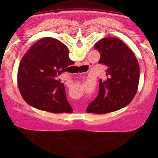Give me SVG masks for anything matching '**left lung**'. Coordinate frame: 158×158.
Masks as SVG:
<instances>
[{"label":"left lung","mask_w":158,"mask_h":158,"mask_svg":"<svg viewBox=\"0 0 158 158\" xmlns=\"http://www.w3.org/2000/svg\"><path fill=\"white\" fill-rule=\"evenodd\" d=\"M94 48L100 53L98 63L107 67L106 79L100 80L98 97L86 112L102 114L119 110L131 102L137 91L140 70L137 58L116 37L102 39Z\"/></svg>","instance_id":"obj_1"}]
</instances>
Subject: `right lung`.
Here are the masks:
<instances>
[{"label": "right lung", "instance_id": "1", "mask_svg": "<svg viewBox=\"0 0 158 158\" xmlns=\"http://www.w3.org/2000/svg\"><path fill=\"white\" fill-rule=\"evenodd\" d=\"M68 47L47 37L35 42L20 61L17 83L21 96L28 105L51 113H72L65 86L58 76L74 62Z\"/></svg>", "mask_w": 158, "mask_h": 158}]
</instances>
